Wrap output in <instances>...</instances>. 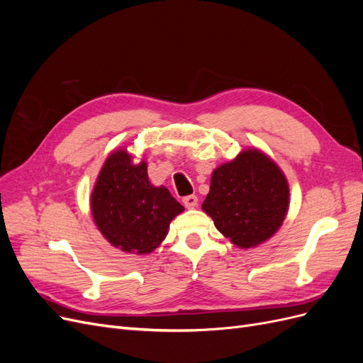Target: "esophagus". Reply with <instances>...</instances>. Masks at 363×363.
<instances>
[{
  "instance_id": "34e87169",
  "label": "esophagus",
  "mask_w": 363,
  "mask_h": 363,
  "mask_svg": "<svg viewBox=\"0 0 363 363\" xmlns=\"http://www.w3.org/2000/svg\"><path fill=\"white\" fill-rule=\"evenodd\" d=\"M183 204L188 208H194L196 204H199V199H196V195H188L183 199Z\"/></svg>"
}]
</instances>
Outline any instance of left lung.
I'll use <instances>...</instances> for the list:
<instances>
[{"label": "left lung", "instance_id": "8db88e82", "mask_svg": "<svg viewBox=\"0 0 363 363\" xmlns=\"http://www.w3.org/2000/svg\"><path fill=\"white\" fill-rule=\"evenodd\" d=\"M201 207L232 244L251 248L268 240L283 224L289 184L274 160L248 148L213 171Z\"/></svg>", "mask_w": 363, "mask_h": 363}]
</instances>
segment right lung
I'll return each mask as SVG.
<instances>
[{"instance_id": "obj_1", "label": "right lung", "mask_w": 363, "mask_h": 363, "mask_svg": "<svg viewBox=\"0 0 363 363\" xmlns=\"http://www.w3.org/2000/svg\"><path fill=\"white\" fill-rule=\"evenodd\" d=\"M94 221L113 247L148 255L167 238L172 219L184 211L171 192L148 180L147 162L133 163L125 150L104 162L91 195Z\"/></svg>"}]
</instances>
